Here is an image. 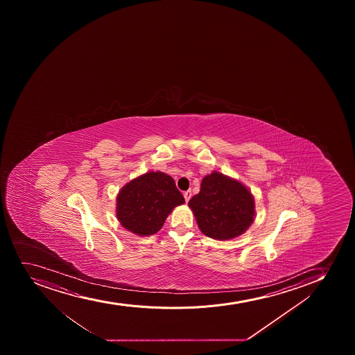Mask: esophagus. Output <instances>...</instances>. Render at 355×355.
Here are the masks:
<instances>
[{
	"instance_id": "34e87169",
	"label": "esophagus",
	"mask_w": 355,
	"mask_h": 355,
	"mask_svg": "<svg viewBox=\"0 0 355 355\" xmlns=\"http://www.w3.org/2000/svg\"><path fill=\"white\" fill-rule=\"evenodd\" d=\"M191 196H192V192H191V190L187 191V192H184V198H185V201H187V202H189V200H190Z\"/></svg>"
}]
</instances>
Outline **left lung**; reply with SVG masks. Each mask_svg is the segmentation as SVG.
Returning <instances> with one entry per match:
<instances>
[{
  "mask_svg": "<svg viewBox=\"0 0 355 355\" xmlns=\"http://www.w3.org/2000/svg\"><path fill=\"white\" fill-rule=\"evenodd\" d=\"M205 235L225 241L242 235L254 220V199L242 183L220 172L201 182L200 192L189 201Z\"/></svg>",
  "mask_w": 355,
  "mask_h": 355,
  "instance_id": "left-lung-1",
  "label": "left lung"
}]
</instances>
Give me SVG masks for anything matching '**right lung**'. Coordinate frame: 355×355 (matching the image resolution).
<instances>
[{"instance_id": "add662e5", "label": "right lung", "mask_w": 355, "mask_h": 355, "mask_svg": "<svg viewBox=\"0 0 355 355\" xmlns=\"http://www.w3.org/2000/svg\"><path fill=\"white\" fill-rule=\"evenodd\" d=\"M185 202L175 180L163 172H148L130 180L116 197V218L139 236L159 230L175 206Z\"/></svg>"}]
</instances>
